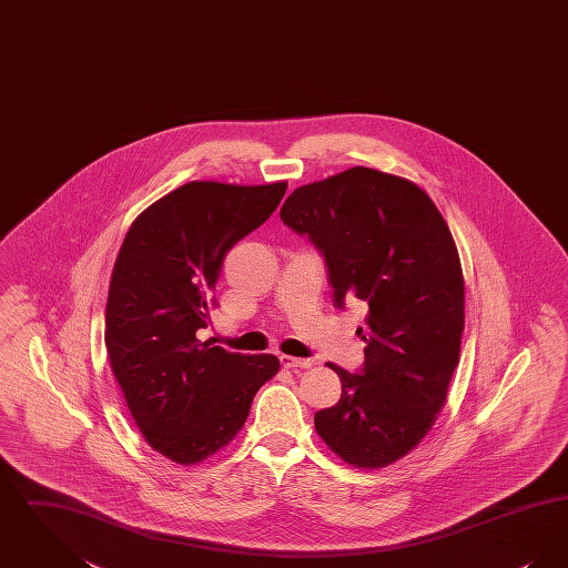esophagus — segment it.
Wrapping results in <instances>:
<instances>
[{"label":"esophagus","instance_id":"obj_1","mask_svg":"<svg viewBox=\"0 0 568 568\" xmlns=\"http://www.w3.org/2000/svg\"><path fill=\"white\" fill-rule=\"evenodd\" d=\"M281 366L290 368V371H300V368H311L313 359H302V357H294V355H281Z\"/></svg>","mask_w":568,"mask_h":568}]
</instances>
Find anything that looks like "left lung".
<instances>
[{
  "label": "left lung",
  "mask_w": 568,
  "mask_h": 568,
  "mask_svg": "<svg viewBox=\"0 0 568 568\" xmlns=\"http://www.w3.org/2000/svg\"><path fill=\"white\" fill-rule=\"evenodd\" d=\"M281 219L324 253L336 306L368 304L362 375L327 364L343 394L315 415V430L355 468H385L447 403L464 332L456 241L419 185L364 165L297 187Z\"/></svg>",
  "instance_id": "8db88e82"
}]
</instances>
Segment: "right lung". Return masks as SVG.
<instances>
[{"mask_svg": "<svg viewBox=\"0 0 568 568\" xmlns=\"http://www.w3.org/2000/svg\"><path fill=\"white\" fill-rule=\"evenodd\" d=\"M285 181H191L135 216L106 302V352L144 440L193 466L243 430L253 396L281 364L200 341L227 251L276 211Z\"/></svg>", "mask_w": 568, "mask_h": 568, "instance_id": "add662e5", "label": "right lung"}]
</instances>
